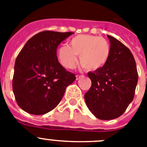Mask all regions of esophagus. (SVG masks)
Segmentation results:
<instances>
[{
  "label": "esophagus",
  "instance_id": "obj_1",
  "mask_svg": "<svg viewBox=\"0 0 147 147\" xmlns=\"http://www.w3.org/2000/svg\"><path fill=\"white\" fill-rule=\"evenodd\" d=\"M84 77V76H79V75H76V80H79L80 79H81V78Z\"/></svg>",
  "mask_w": 147,
  "mask_h": 147
}]
</instances>
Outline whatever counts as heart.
<instances>
[{
	"instance_id": "heart-1",
	"label": "heart",
	"mask_w": 147,
	"mask_h": 147,
	"mask_svg": "<svg viewBox=\"0 0 147 147\" xmlns=\"http://www.w3.org/2000/svg\"><path fill=\"white\" fill-rule=\"evenodd\" d=\"M110 45L98 36L80 34L73 37L70 45H62L58 49V57L62 65L73 68L80 56V65L87 71H97L107 64L110 55Z\"/></svg>"
}]
</instances>
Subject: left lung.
I'll return each mask as SVG.
<instances>
[{
  "label": "left lung",
  "mask_w": 147,
  "mask_h": 147,
  "mask_svg": "<svg viewBox=\"0 0 147 147\" xmlns=\"http://www.w3.org/2000/svg\"><path fill=\"white\" fill-rule=\"evenodd\" d=\"M110 55L101 69L89 72L91 87L85 94L88 109L96 118L111 120L119 117L133 100L138 83L137 67L129 49L107 35Z\"/></svg>",
  "instance_id": "8db88e82"
}]
</instances>
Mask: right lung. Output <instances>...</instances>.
<instances>
[{
    "label": "right lung",
    "mask_w": 147,
    "mask_h": 147,
    "mask_svg": "<svg viewBox=\"0 0 147 147\" xmlns=\"http://www.w3.org/2000/svg\"><path fill=\"white\" fill-rule=\"evenodd\" d=\"M73 32L44 31L27 41L17 57L12 88L20 108L43 115L55 108L65 89L76 80L57 56L58 45Z\"/></svg>",
    "instance_id": "add662e5"
}]
</instances>
